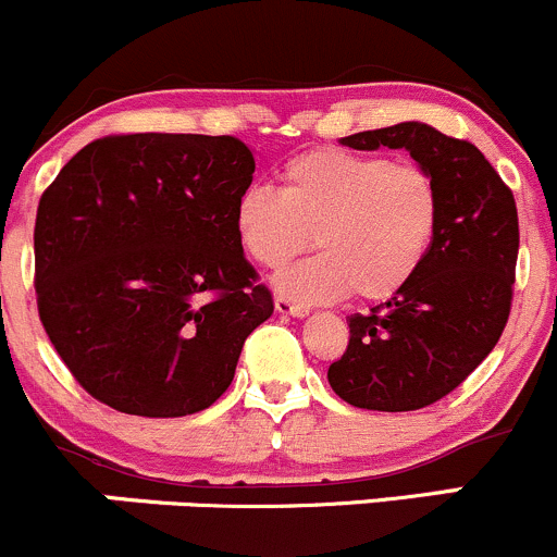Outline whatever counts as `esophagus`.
Wrapping results in <instances>:
<instances>
[{"instance_id":"esophagus-1","label":"esophagus","mask_w":557,"mask_h":557,"mask_svg":"<svg viewBox=\"0 0 557 557\" xmlns=\"http://www.w3.org/2000/svg\"><path fill=\"white\" fill-rule=\"evenodd\" d=\"M274 309H277L280 314H288V318H307L309 309L307 307H298V304H290L288 298L280 296L277 301H274Z\"/></svg>"}]
</instances>
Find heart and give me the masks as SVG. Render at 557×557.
<instances>
[{
	"label": "heart",
	"mask_w": 557,
	"mask_h": 557,
	"mask_svg": "<svg viewBox=\"0 0 557 557\" xmlns=\"http://www.w3.org/2000/svg\"><path fill=\"white\" fill-rule=\"evenodd\" d=\"M441 224V191L419 165L344 149H312L285 162L280 195L248 186L234 202V234L250 261L285 269L274 290L296 304L397 296L421 269Z\"/></svg>",
	"instance_id": "b5f03b06"
}]
</instances>
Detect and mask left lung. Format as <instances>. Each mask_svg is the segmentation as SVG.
I'll return each instance as SVG.
<instances>
[{"label":"left lung","mask_w":557,"mask_h":557,"mask_svg":"<svg viewBox=\"0 0 557 557\" xmlns=\"http://www.w3.org/2000/svg\"><path fill=\"white\" fill-rule=\"evenodd\" d=\"M360 151L406 149L441 191V224L417 277L371 312L352 314L333 392L366 411H417L465 382L510 318L518 210L478 146L424 122L355 133Z\"/></svg>","instance_id":"1"}]
</instances>
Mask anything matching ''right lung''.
<instances>
[{"label": "right lung", "instance_id": "obj_1", "mask_svg": "<svg viewBox=\"0 0 557 557\" xmlns=\"http://www.w3.org/2000/svg\"><path fill=\"white\" fill-rule=\"evenodd\" d=\"M253 171L232 136L133 133L87 144L45 191L39 320L96 400L175 419L232 384L245 338L274 312L234 234Z\"/></svg>", "mask_w": 557, "mask_h": 557}]
</instances>
